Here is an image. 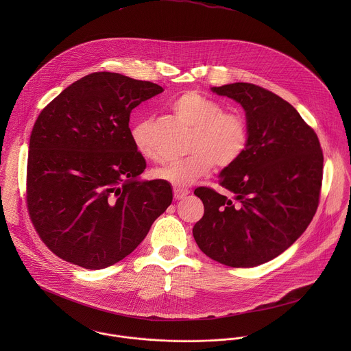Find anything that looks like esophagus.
Listing matches in <instances>:
<instances>
[{"mask_svg":"<svg viewBox=\"0 0 351 351\" xmlns=\"http://www.w3.org/2000/svg\"><path fill=\"white\" fill-rule=\"evenodd\" d=\"M173 192H174V199H176V200H182V199H185V197L191 193L189 189H186V188H180V186H176V188L173 189Z\"/></svg>","mask_w":351,"mask_h":351,"instance_id":"34e87169","label":"esophagus"}]
</instances>
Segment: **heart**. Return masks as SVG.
Listing matches in <instances>:
<instances>
[{
	"label": "heart",
	"mask_w": 351,
	"mask_h": 351,
	"mask_svg": "<svg viewBox=\"0 0 351 351\" xmlns=\"http://www.w3.org/2000/svg\"><path fill=\"white\" fill-rule=\"evenodd\" d=\"M174 113L193 128L191 154L155 170V177L176 186H185L206 174L215 165L220 169L234 165L246 150L249 132L243 116L223 110L217 101L188 92L173 101ZM131 139L146 159H156L151 136V120L143 119L131 127Z\"/></svg>",
	"instance_id": "obj_1"
}]
</instances>
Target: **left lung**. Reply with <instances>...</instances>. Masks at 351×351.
<instances>
[{"label":"left lung","instance_id":"left-lung-1","mask_svg":"<svg viewBox=\"0 0 351 351\" xmlns=\"http://www.w3.org/2000/svg\"><path fill=\"white\" fill-rule=\"evenodd\" d=\"M246 112L247 146L219 174L231 196L200 186L204 216L193 227L200 250L231 267H254L291 247L319 205L323 152L315 131L277 95L247 82L210 88Z\"/></svg>","mask_w":351,"mask_h":351}]
</instances>
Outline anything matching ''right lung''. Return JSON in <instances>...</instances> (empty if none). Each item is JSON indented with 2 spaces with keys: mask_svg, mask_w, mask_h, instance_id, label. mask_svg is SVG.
I'll return each instance as SVG.
<instances>
[{
  "mask_svg": "<svg viewBox=\"0 0 351 351\" xmlns=\"http://www.w3.org/2000/svg\"><path fill=\"white\" fill-rule=\"evenodd\" d=\"M163 89L117 73L89 74L40 112L29 138L27 205L45 245L85 269L135 250L173 200L163 180L143 181L130 114Z\"/></svg>",
  "mask_w": 351,
  "mask_h": 351,
  "instance_id": "right-lung-1",
  "label": "right lung"
}]
</instances>
